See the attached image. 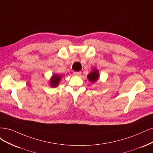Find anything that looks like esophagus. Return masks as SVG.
Here are the masks:
<instances>
[{
  "label": "esophagus",
  "instance_id": "1",
  "mask_svg": "<svg viewBox=\"0 0 153 153\" xmlns=\"http://www.w3.org/2000/svg\"><path fill=\"white\" fill-rule=\"evenodd\" d=\"M74 75L76 76H80L81 75V72H74Z\"/></svg>",
  "mask_w": 153,
  "mask_h": 153
}]
</instances>
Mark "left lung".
Masks as SVG:
<instances>
[{"instance_id": "left-lung-1", "label": "left lung", "mask_w": 153, "mask_h": 153, "mask_svg": "<svg viewBox=\"0 0 153 153\" xmlns=\"http://www.w3.org/2000/svg\"><path fill=\"white\" fill-rule=\"evenodd\" d=\"M87 77L91 82H95L98 80V79L99 78V73H98V71L96 68H94L93 71H91V72L88 75Z\"/></svg>"}]
</instances>
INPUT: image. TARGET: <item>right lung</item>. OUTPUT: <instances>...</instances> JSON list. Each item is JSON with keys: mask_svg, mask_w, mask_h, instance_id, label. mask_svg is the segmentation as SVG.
<instances>
[{"mask_svg": "<svg viewBox=\"0 0 153 153\" xmlns=\"http://www.w3.org/2000/svg\"><path fill=\"white\" fill-rule=\"evenodd\" d=\"M61 78H62V77L60 75L53 74V76L51 77L50 81V86L53 88L56 87L59 85V82H60V81L61 80Z\"/></svg>", "mask_w": 153, "mask_h": 153, "instance_id": "add662e5", "label": "right lung"}]
</instances>
